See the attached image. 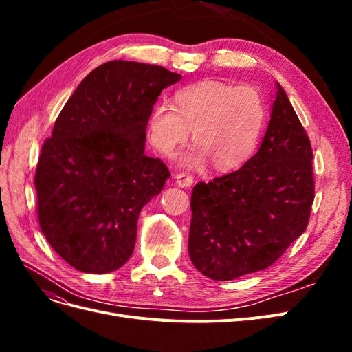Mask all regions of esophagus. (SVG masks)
I'll return each instance as SVG.
<instances>
[{
	"instance_id": "34e87169",
	"label": "esophagus",
	"mask_w": 352,
	"mask_h": 352,
	"mask_svg": "<svg viewBox=\"0 0 352 352\" xmlns=\"http://www.w3.org/2000/svg\"><path fill=\"white\" fill-rule=\"evenodd\" d=\"M175 179H176V185L180 188H189L194 184V177L188 173H177Z\"/></svg>"
}]
</instances>
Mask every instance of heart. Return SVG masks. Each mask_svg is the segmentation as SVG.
I'll return each mask as SVG.
<instances>
[{"label":"heart","instance_id":"heart-1","mask_svg":"<svg viewBox=\"0 0 352 352\" xmlns=\"http://www.w3.org/2000/svg\"><path fill=\"white\" fill-rule=\"evenodd\" d=\"M176 107L157 102L148 117V140L158 153L172 154L192 129L195 144L176 155L184 167H212L228 172L242 166L258 144L265 105L252 87L204 80L180 89Z\"/></svg>","mask_w":352,"mask_h":352}]
</instances>
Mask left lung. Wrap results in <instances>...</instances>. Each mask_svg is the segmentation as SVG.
<instances>
[{"label": "left lung", "instance_id": "1", "mask_svg": "<svg viewBox=\"0 0 352 352\" xmlns=\"http://www.w3.org/2000/svg\"><path fill=\"white\" fill-rule=\"evenodd\" d=\"M311 160L310 140L278 82L258 151L236 172L194 186L189 257L195 267L223 282L278 260L307 229Z\"/></svg>", "mask_w": 352, "mask_h": 352}]
</instances>
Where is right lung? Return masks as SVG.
Masks as SVG:
<instances>
[{
  "label": "right lung",
  "mask_w": 352,
  "mask_h": 352,
  "mask_svg": "<svg viewBox=\"0 0 352 352\" xmlns=\"http://www.w3.org/2000/svg\"><path fill=\"white\" fill-rule=\"evenodd\" d=\"M180 78L113 60L92 70L58 114L36 167L38 219L76 270L104 274L131 258L140 212L170 177L162 160L145 155L148 117Z\"/></svg>",
  "instance_id": "add662e5"
}]
</instances>
